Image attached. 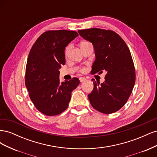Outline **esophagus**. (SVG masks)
<instances>
[{
	"mask_svg": "<svg viewBox=\"0 0 157 157\" xmlns=\"http://www.w3.org/2000/svg\"><path fill=\"white\" fill-rule=\"evenodd\" d=\"M79 80H80V82H84V81H86V78H85V77H80V78H79Z\"/></svg>",
	"mask_w": 157,
	"mask_h": 157,
	"instance_id": "1",
	"label": "esophagus"
}]
</instances>
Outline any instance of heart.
I'll return each mask as SVG.
<instances>
[{"mask_svg": "<svg viewBox=\"0 0 157 157\" xmlns=\"http://www.w3.org/2000/svg\"><path fill=\"white\" fill-rule=\"evenodd\" d=\"M88 43H90V42H81V43H80V46H83V45H85V44H88ZM70 48H71V46H70V45H69V46H67V47H66V48H65V55H67V54L69 53V50H70ZM82 71H83V72H84L85 69H83L82 70Z\"/></svg>", "mask_w": 157, "mask_h": 157, "instance_id": "b5f03b06", "label": "heart"}]
</instances>
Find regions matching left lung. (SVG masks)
<instances>
[{"label":"left lung","instance_id":"1","mask_svg":"<svg viewBox=\"0 0 157 157\" xmlns=\"http://www.w3.org/2000/svg\"><path fill=\"white\" fill-rule=\"evenodd\" d=\"M78 32L94 46L96 59L92 74L107 72L103 83L92 80L94 89L88 94L90 104L102 113H115L124 105L134 86L136 71L130 50L113 31L92 28Z\"/></svg>","mask_w":157,"mask_h":157}]
</instances>
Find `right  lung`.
I'll list each match as a JSON object with an SVG mask.
<instances>
[{"label": "right lung", "instance_id": "1", "mask_svg": "<svg viewBox=\"0 0 157 157\" xmlns=\"http://www.w3.org/2000/svg\"><path fill=\"white\" fill-rule=\"evenodd\" d=\"M78 36L72 31H46L30 50L25 86L36 108L47 116L58 115L67 109L71 92L80 83L75 77L60 83L59 71L65 63V47Z\"/></svg>", "mask_w": 157, "mask_h": 157}]
</instances>
